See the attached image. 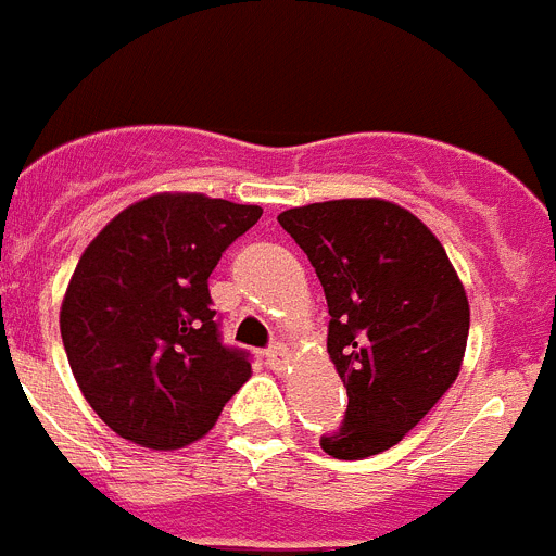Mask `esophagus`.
Here are the masks:
<instances>
[{
    "label": "esophagus",
    "instance_id": "34e87169",
    "mask_svg": "<svg viewBox=\"0 0 556 556\" xmlns=\"http://www.w3.org/2000/svg\"><path fill=\"white\" fill-rule=\"evenodd\" d=\"M267 365L273 367V370H283V367L289 365V351L283 345H273L267 351Z\"/></svg>",
    "mask_w": 556,
    "mask_h": 556
}]
</instances>
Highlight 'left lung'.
<instances>
[{
	"instance_id": "left-lung-1",
	"label": "left lung",
	"mask_w": 556,
	"mask_h": 556,
	"mask_svg": "<svg viewBox=\"0 0 556 556\" xmlns=\"http://www.w3.org/2000/svg\"><path fill=\"white\" fill-rule=\"evenodd\" d=\"M328 301V356L348 390L333 459L392 448L448 392L468 348L470 306L434 233L378 198L328 200L278 214Z\"/></svg>"
}]
</instances>
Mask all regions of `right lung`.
<instances>
[{
    "label": "right lung",
    "instance_id": "right-lung-1",
    "mask_svg": "<svg viewBox=\"0 0 556 556\" xmlns=\"http://www.w3.org/2000/svg\"><path fill=\"white\" fill-rule=\"evenodd\" d=\"M258 205L161 191L91 239L61 303L68 365L102 424L141 448L198 443L250 378L219 342L208 275Z\"/></svg>",
    "mask_w": 556,
    "mask_h": 556
}]
</instances>
